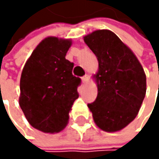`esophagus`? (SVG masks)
I'll list each match as a JSON object with an SVG mask.
<instances>
[{"label": "esophagus", "instance_id": "34e87169", "mask_svg": "<svg viewBox=\"0 0 159 159\" xmlns=\"http://www.w3.org/2000/svg\"><path fill=\"white\" fill-rule=\"evenodd\" d=\"M89 75L88 74H86V75H84L83 77H82V81H83V83H87L88 81H89Z\"/></svg>", "mask_w": 159, "mask_h": 159}]
</instances>
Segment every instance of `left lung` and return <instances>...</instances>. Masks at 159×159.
<instances>
[{"label":"left lung","instance_id":"obj_1","mask_svg":"<svg viewBox=\"0 0 159 159\" xmlns=\"http://www.w3.org/2000/svg\"><path fill=\"white\" fill-rule=\"evenodd\" d=\"M85 43L98 60V93L88 104L96 125L117 132L137 115L146 94V75L132 50L110 30H96Z\"/></svg>","mask_w":159,"mask_h":159}]
</instances>
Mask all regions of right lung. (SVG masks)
Instances as JSON below:
<instances>
[{
	"instance_id": "add662e5",
	"label": "right lung",
	"mask_w": 159,
	"mask_h": 159,
	"mask_svg": "<svg viewBox=\"0 0 159 159\" xmlns=\"http://www.w3.org/2000/svg\"><path fill=\"white\" fill-rule=\"evenodd\" d=\"M70 40H43L26 61L21 75L19 99L25 118L44 133L60 132L78 98L81 79L72 74L74 64L66 59Z\"/></svg>"
}]
</instances>
